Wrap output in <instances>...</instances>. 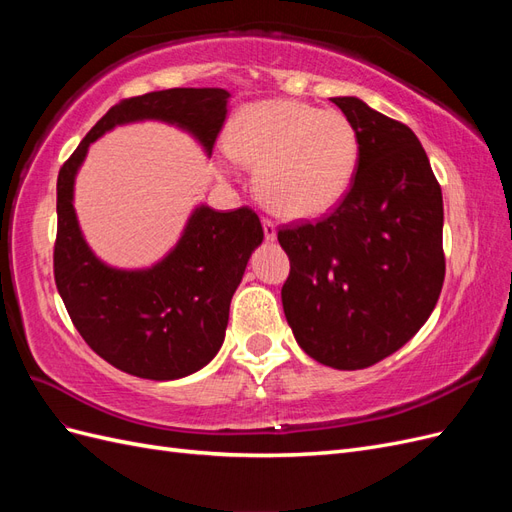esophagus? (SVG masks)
<instances>
[{"mask_svg": "<svg viewBox=\"0 0 512 512\" xmlns=\"http://www.w3.org/2000/svg\"><path fill=\"white\" fill-rule=\"evenodd\" d=\"M262 228H265V237H267L269 241H273V239L277 237V230H275L273 220H269V218H262Z\"/></svg>", "mask_w": 512, "mask_h": 512, "instance_id": "obj_1", "label": "esophagus"}]
</instances>
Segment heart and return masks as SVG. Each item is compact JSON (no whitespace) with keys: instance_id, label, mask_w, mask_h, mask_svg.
Returning <instances> with one entry per match:
<instances>
[{"instance_id":"1","label":"heart","mask_w":512,"mask_h":512,"mask_svg":"<svg viewBox=\"0 0 512 512\" xmlns=\"http://www.w3.org/2000/svg\"><path fill=\"white\" fill-rule=\"evenodd\" d=\"M226 151L256 168V192L269 209L284 218H316L350 190L361 143L344 113L299 100H265L230 121Z\"/></svg>"}]
</instances>
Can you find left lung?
<instances>
[{"label": "left lung", "instance_id": "8db88e82", "mask_svg": "<svg viewBox=\"0 0 512 512\" xmlns=\"http://www.w3.org/2000/svg\"><path fill=\"white\" fill-rule=\"evenodd\" d=\"M359 132L350 190L318 222L286 224L284 314L322 365L363 369L404 346L444 282L442 190L416 134L359 98H331Z\"/></svg>", "mask_w": 512, "mask_h": 512}]
</instances>
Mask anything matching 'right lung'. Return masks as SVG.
Segmentation results:
<instances>
[{"label": "right lung", "instance_id": "obj_1", "mask_svg": "<svg viewBox=\"0 0 512 512\" xmlns=\"http://www.w3.org/2000/svg\"><path fill=\"white\" fill-rule=\"evenodd\" d=\"M228 98L220 87H175L121 100L59 168L55 284L87 346L126 374L177 380L218 354L230 299L265 232L250 207L228 213L198 207L175 250L156 267L111 269L81 235L72 207L74 175L89 143L138 119L177 123L211 153L226 121Z\"/></svg>", "mask_w": 512, "mask_h": 512}]
</instances>
